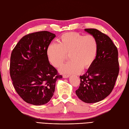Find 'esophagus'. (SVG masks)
<instances>
[{"label":"esophagus","instance_id":"34e87169","mask_svg":"<svg viewBox=\"0 0 129 129\" xmlns=\"http://www.w3.org/2000/svg\"><path fill=\"white\" fill-rule=\"evenodd\" d=\"M69 76H70L69 75H63V78H68L69 77Z\"/></svg>","mask_w":129,"mask_h":129}]
</instances>
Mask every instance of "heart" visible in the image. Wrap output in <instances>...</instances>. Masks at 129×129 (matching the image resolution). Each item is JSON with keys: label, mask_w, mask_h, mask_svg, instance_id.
<instances>
[{"label": "heart", "mask_w": 129, "mask_h": 129, "mask_svg": "<svg viewBox=\"0 0 129 129\" xmlns=\"http://www.w3.org/2000/svg\"><path fill=\"white\" fill-rule=\"evenodd\" d=\"M98 48L94 36H86L77 32H68L60 37L59 44L52 43L47 49L50 62L55 67L59 68L69 54V62L60 69L64 74H78L83 69L89 68L94 62Z\"/></svg>", "instance_id": "1"}]
</instances>
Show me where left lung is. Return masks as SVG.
Segmentation results:
<instances>
[{"mask_svg": "<svg viewBox=\"0 0 129 129\" xmlns=\"http://www.w3.org/2000/svg\"><path fill=\"white\" fill-rule=\"evenodd\" d=\"M84 31L96 38L98 51L93 64L80 76V86L75 93L82 101L92 103L105 99L114 88L119 73L118 51L106 35L94 28Z\"/></svg>", "mask_w": 129, "mask_h": 129, "instance_id": "obj_1", "label": "left lung"}]
</instances>
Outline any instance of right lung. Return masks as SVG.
Here are the masks:
<instances>
[{
  "label": "right lung",
  "instance_id": "right-lung-1",
  "mask_svg": "<svg viewBox=\"0 0 129 129\" xmlns=\"http://www.w3.org/2000/svg\"><path fill=\"white\" fill-rule=\"evenodd\" d=\"M55 35L40 31L26 35L13 50L10 75L18 94L25 102L34 105L48 103L55 92L58 75L50 64L47 49Z\"/></svg>",
  "mask_w": 129,
  "mask_h": 129
}]
</instances>
